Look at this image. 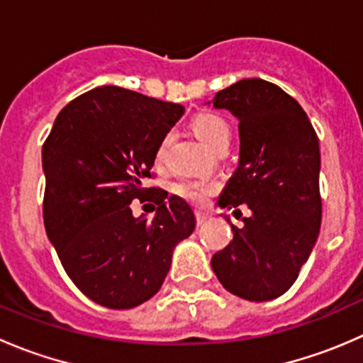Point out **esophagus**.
<instances>
[{
	"label": "esophagus",
	"instance_id": "1",
	"mask_svg": "<svg viewBox=\"0 0 363 363\" xmlns=\"http://www.w3.org/2000/svg\"><path fill=\"white\" fill-rule=\"evenodd\" d=\"M195 216H196V225L199 226H202L208 219V214L205 211H195Z\"/></svg>",
	"mask_w": 363,
	"mask_h": 363
}]
</instances>
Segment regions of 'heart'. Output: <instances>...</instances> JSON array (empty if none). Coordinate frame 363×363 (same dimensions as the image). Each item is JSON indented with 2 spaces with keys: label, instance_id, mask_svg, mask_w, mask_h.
Returning <instances> with one entry per match:
<instances>
[{
  "label": "heart",
  "instance_id": "1",
  "mask_svg": "<svg viewBox=\"0 0 363 363\" xmlns=\"http://www.w3.org/2000/svg\"><path fill=\"white\" fill-rule=\"evenodd\" d=\"M191 128L193 131H195L196 137L202 140L205 147H208L211 151L228 147L232 131H230L228 123H226L223 117L216 116V113H200V116H196L195 119H193ZM167 144L168 137H164L163 140H161L158 151H156V160L158 161L163 160ZM214 182L203 181V179H182L181 182H177V184L174 186L175 195H179L181 199L193 203H202L211 193H214Z\"/></svg>",
  "mask_w": 363,
  "mask_h": 363
}]
</instances>
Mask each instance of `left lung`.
Instances as JSON below:
<instances>
[{
	"label": "left lung",
	"mask_w": 363,
	"mask_h": 363,
	"mask_svg": "<svg viewBox=\"0 0 363 363\" xmlns=\"http://www.w3.org/2000/svg\"><path fill=\"white\" fill-rule=\"evenodd\" d=\"M212 105L239 119L240 135L239 167L218 205L251 211L242 228L232 225L233 240L212 256V270L240 298H277L296 281L320 233L318 135L298 101L262 79L232 84Z\"/></svg>",
	"instance_id": "obj_1"
}]
</instances>
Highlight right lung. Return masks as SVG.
Listing matches in <instances>:
<instances>
[{"label":"right lung","mask_w":363,"mask_h":363,"mask_svg":"<svg viewBox=\"0 0 363 363\" xmlns=\"http://www.w3.org/2000/svg\"><path fill=\"white\" fill-rule=\"evenodd\" d=\"M182 113V105L96 87L69 101L43 144L47 237L73 284L100 306L131 309L158 294L174 247L195 230L184 199L144 188ZM135 198L158 204L155 218H135Z\"/></svg>","instance_id":"add662e5"}]
</instances>
